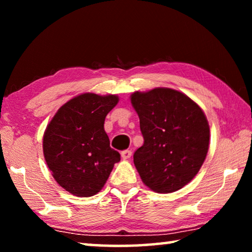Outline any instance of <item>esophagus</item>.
I'll return each instance as SVG.
<instances>
[{"label": "esophagus", "instance_id": "esophagus-1", "mask_svg": "<svg viewBox=\"0 0 252 252\" xmlns=\"http://www.w3.org/2000/svg\"><path fill=\"white\" fill-rule=\"evenodd\" d=\"M131 156H132V151H131V150H125V151H122V152H121V157H122V159H125V160H126V159H130Z\"/></svg>", "mask_w": 252, "mask_h": 252}]
</instances>
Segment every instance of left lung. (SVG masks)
Wrapping results in <instances>:
<instances>
[{
	"label": "left lung",
	"instance_id": "left-lung-1",
	"mask_svg": "<svg viewBox=\"0 0 252 252\" xmlns=\"http://www.w3.org/2000/svg\"><path fill=\"white\" fill-rule=\"evenodd\" d=\"M140 119L143 146L133 162L144 185L159 193H171L188 185L206 159L210 129L201 108L169 88L132 93Z\"/></svg>",
	"mask_w": 252,
	"mask_h": 252
}]
</instances>
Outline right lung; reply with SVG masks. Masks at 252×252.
Wrapping results in <instances>:
<instances>
[{
  "mask_svg": "<svg viewBox=\"0 0 252 252\" xmlns=\"http://www.w3.org/2000/svg\"><path fill=\"white\" fill-rule=\"evenodd\" d=\"M117 95L83 93L58 110L43 135V153L52 176L76 197H92L103 188L120 153L110 147L104 120Z\"/></svg>",
  "mask_w": 252,
  "mask_h": 252,
  "instance_id": "add662e5",
  "label": "right lung"
}]
</instances>
